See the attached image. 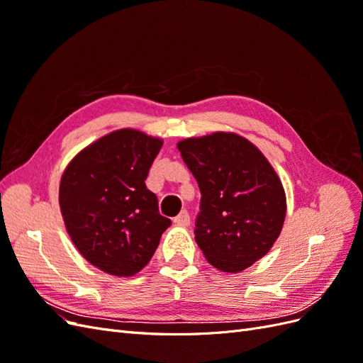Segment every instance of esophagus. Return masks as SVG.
<instances>
[{
  "instance_id": "obj_1",
  "label": "esophagus",
  "mask_w": 363,
  "mask_h": 363,
  "mask_svg": "<svg viewBox=\"0 0 363 363\" xmlns=\"http://www.w3.org/2000/svg\"><path fill=\"white\" fill-rule=\"evenodd\" d=\"M174 223L177 224V225H180V227H188L189 225V223H191V218H189V213L186 212V211H183V212H180L177 216L174 218Z\"/></svg>"
}]
</instances>
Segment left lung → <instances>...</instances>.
Returning a JSON list of instances; mask_svg holds the SVG:
<instances>
[{
  "label": "left lung",
  "mask_w": 363,
  "mask_h": 363,
  "mask_svg": "<svg viewBox=\"0 0 363 363\" xmlns=\"http://www.w3.org/2000/svg\"><path fill=\"white\" fill-rule=\"evenodd\" d=\"M177 148L201 192L195 240L206 260L223 272L247 269L271 250L286 216L276 169L232 131L183 139Z\"/></svg>",
  "instance_id": "obj_1"
}]
</instances>
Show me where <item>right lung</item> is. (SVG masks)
<instances>
[{"label": "right lung", "instance_id": "add662e5", "mask_svg": "<svg viewBox=\"0 0 363 363\" xmlns=\"http://www.w3.org/2000/svg\"><path fill=\"white\" fill-rule=\"evenodd\" d=\"M162 145L144 131L115 130L75 155L62 174L59 204L72 244L111 276L147 267L171 225L145 186Z\"/></svg>", "mask_w": 363, "mask_h": 363}]
</instances>
